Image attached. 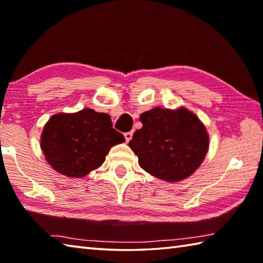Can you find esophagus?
Returning a JSON list of instances; mask_svg holds the SVG:
<instances>
[{
  "instance_id": "esophagus-1",
  "label": "esophagus",
  "mask_w": 263,
  "mask_h": 263,
  "mask_svg": "<svg viewBox=\"0 0 263 263\" xmlns=\"http://www.w3.org/2000/svg\"><path fill=\"white\" fill-rule=\"evenodd\" d=\"M132 135L133 133L132 132H126V133H124V137H125V140H126V142H128L132 139Z\"/></svg>"
}]
</instances>
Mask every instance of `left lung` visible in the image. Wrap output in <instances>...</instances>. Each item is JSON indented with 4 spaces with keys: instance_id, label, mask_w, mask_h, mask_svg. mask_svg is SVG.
<instances>
[{
    "instance_id": "left-lung-1",
    "label": "left lung",
    "mask_w": 263,
    "mask_h": 263,
    "mask_svg": "<svg viewBox=\"0 0 263 263\" xmlns=\"http://www.w3.org/2000/svg\"><path fill=\"white\" fill-rule=\"evenodd\" d=\"M140 121L142 127L128 146L141 168L167 182L182 181L199 168L208 153L209 136L197 115L184 107H155L142 113Z\"/></svg>"
}]
</instances>
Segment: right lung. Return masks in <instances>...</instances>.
Segmentation results:
<instances>
[{
  "label": "right lung",
  "mask_w": 263,
  "mask_h": 263,
  "mask_svg": "<svg viewBox=\"0 0 263 263\" xmlns=\"http://www.w3.org/2000/svg\"><path fill=\"white\" fill-rule=\"evenodd\" d=\"M124 141L108 114L85 108L53 115L44 126L41 148L53 170L79 178L98 168L109 149Z\"/></svg>",
  "instance_id": "add662e5"
}]
</instances>
